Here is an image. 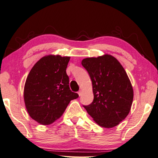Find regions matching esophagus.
Listing matches in <instances>:
<instances>
[{"label": "esophagus", "mask_w": 158, "mask_h": 158, "mask_svg": "<svg viewBox=\"0 0 158 158\" xmlns=\"http://www.w3.org/2000/svg\"><path fill=\"white\" fill-rule=\"evenodd\" d=\"M82 90H81V89L78 91V95H79V96H80V95H82Z\"/></svg>", "instance_id": "obj_1"}]
</instances>
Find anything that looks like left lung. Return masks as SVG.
Returning a JSON list of instances; mask_svg holds the SVG:
<instances>
[{"instance_id":"left-lung-1","label":"left lung","mask_w":158,"mask_h":158,"mask_svg":"<svg viewBox=\"0 0 158 158\" xmlns=\"http://www.w3.org/2000/svg\"><path fill=\"white\" fill-rule=\"evenodd\" d=\"M92 82L94 101L84 106L98 125L117 126L131 111L134 91L131 80L119 61L108 54L82 60Z\"/></svg>"}]
</instances>
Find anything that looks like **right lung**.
Here are the masks:
<instances>
[{"label": "right lung", "instance_id": "right-lung-1", "mask_svg": "<svg viewBox=\"0 0 158 158\" xmlns=\"http://www.w3.org/2000/svg\"><path fill=\"white\" fill-rule=\"evenodd\" d=\"M70 56L47 55L33 66L26 78L23 99L29 115L47 125L59 118L71 100L78 98L69 88L66 74Z\"/></svg>", "mask_w": 158, "mask_h": 158}]
</instances>
